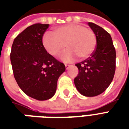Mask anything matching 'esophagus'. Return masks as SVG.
Wrapping results in <instances>:
<instances>
[{"instance_id":"obj_1","label":"esophagus","mask_w":129,"mask_h":129,"mask_svg":"<svg viewBox=\"0 0 129 129\" xmlns=\"http://www.w3.org/2000/svg\"><path fill=\"white\" fill-rule=\"evenodd\" d=\"M65 66H66V69H68L71 66V65H69V64H65Z\"/></svg>"}]
</instances>
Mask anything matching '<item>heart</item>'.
Wrapping results in <instances>:
<instances>
[{
  "mask_svg": "<svg viewBox=\"0 0 129 129\" xmlns=\"http://www.w3.org/2000/svg\"><path fill=\"white\" fill-rule=\"evenodd\" d=\"M43 45L50 55L57 56L66 46L68 48L62 52L61 59L70 62L78 56L85 59L94 52L97 45L96 34L91 29L79 24H68L54 29L53 34L46 32L43 36Z\"/></svg>",
  "mask_w": 129,
  "mask_h": 129,
  "instance_id": "b5f03b06",
  "label": "heart"
}]
</instances>
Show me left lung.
<instances>
[{
  "mask_svg": "<svg viewBox=\"0 0 129 129\" xmlns=\"http://www.w3.org/2000/svg\"><path fill=\"white\" fill-rule=\"evenodd\" d=\"M88 24L96 34L97 46L90 57L75 64L79 74L74 82L81 95L94 97L105 91L113 81L116 52L110 34L93 23Z\"/></svg>",
  "mask_w": 129,
  "mask_h": 129,
  "instance_id": "1",
  "label": "left lung"
}]
</instances>
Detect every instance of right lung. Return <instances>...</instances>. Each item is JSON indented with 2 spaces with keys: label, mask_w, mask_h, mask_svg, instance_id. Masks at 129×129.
Returning <instances> with one entry per match:
<instances>
[{
  "label": "right lung",
  "mask_w": 129,
  "mask_h": 129,
  "mask_svg": "<svg viewBox=\"0 0 129 129\" xmlns=\"http://www.w3.org/2000/svg\"><path fill=\"white\" fill-rule=\"evenodd\" d=\"M48 24L27 27L14 40L10 54L16 81L23 91L35 100H47L55 94L65 65L48 53L43 45Z\"/></svg>",
  "instance_id": "obj_1"
}]
</instances>
